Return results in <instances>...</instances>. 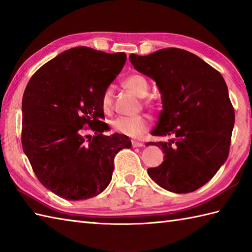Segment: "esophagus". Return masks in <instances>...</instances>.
<instances>
[{
    "mask_svg": "<svg viewBox=\"0 0 252 252\" xmlns=\"http://www.w3.org/2000/svg\"><path fill=\"white\" fill-rule=\"evenodd\" d=\"M132 146L133 147H143L144 144L141 142H136V141H132Z\"/></svg>",
    "mask_w": 252,
    "mask_h": 252,
    "instance_id": "obj_1",
    "label": "esophagus"
}]
</instances>
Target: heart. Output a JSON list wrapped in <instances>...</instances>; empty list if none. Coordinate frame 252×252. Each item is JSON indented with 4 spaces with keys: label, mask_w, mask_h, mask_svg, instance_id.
Returning a JSON list of instances; mask_svg holds the SVG:
<instances>
[{
    "label": "heart",
    "mask_w": 252,
    "mask_h": 252,
    "mask_svg": "<svg viewBox=\"0 0 252 252\" xmlns=\"http://www.w3.org/2000/svg\"><path fill=\"white\" fill-rule=\"evenodd\" d=\"M125 85L140 97H145L148 93V82L140 74H132L125 80ZM114 103V92L110 87L106 88L101 94L100 106L106 114L111 111ZM112 127L120 134L131 137H141L149 127V119L144 115L131 117H118L112 121Z\"/></svg>",
    "instance_id": "heart-1"
}]
</instances>
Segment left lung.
Segmentation results:
<instances>
[{
    "label": "left lung",
    "mask_w": 252,
    "mask_h": 252,
    "mask_svg": "<svg viewBox=\"0 0 252 252\" xmlns=\"http://www.w3.org/2000/svg\"><path fill=\"white\" fill-rule=\"evenodd\" d=\"M138 72L153 79L162 110L152 134L173 135L147 143L164 154L163 162L147 170L160 187L176 194L194 191L210 181L226 161L235 122L234 108L221 73L192 53L162 49L130 55Z\"/></svg>",
    "instance_id": "left-lung-1"
}]
</instances>
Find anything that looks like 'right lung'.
<instances>
[{
	"label": "right lung",
	"mask_w": 252,
	"mask_h": 252,
	"mask_svg": "<svg viewBox=\"0 0 252 252\" xmlns=\"http://www.w3.org/2000/svg\"><path fill=\"white\" fill-rule=\"evenodd\" d=\"M126 53L78 46L37 70L25 90L21 143L42 185L68 200L97 196L110 183L114 158L129 137L106 136L100 98L126 63ZM88 124L95 135H82ZM88 136V135H87Z\"/></svg>",
	"instance_id": "right-lung-1"
}]
</instances>
